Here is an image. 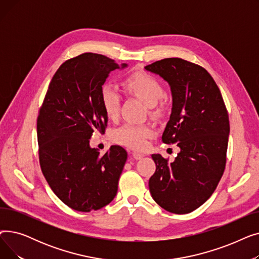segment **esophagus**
Segmentation results:
<instances>
[{
  "mask_svg": "<svg viewBox=\"0 0 259 259\" xmlns=\"http://www.w3.org/2000/svg\"><path fill=\"white\" fill-rule=\"evenodd\" d=\"M132 156H133L134 159H141V158H143L145 155H144L143 153H141V152L134 151V152H132Z\"/></svg>",
  "mask_w": 259,
  "mask_h": 259,
  "instance_id": "1",
  "label": "esophagus"
}]
</instances>
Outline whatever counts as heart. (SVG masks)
<instances>
[{"label":"heart","mask_w":259,"mask_h":259,"mask_svg":"<svg viewBox=\"0 0 259 259\" xmlns=\"http://www.w3.org/2000/svg\"><path fill=\"white\" fill-rule=\"evenodd\" d=\"M122 87L128 94L134 95L152 108V114L159 115L165 111L166 101L162 98L164 87L152 74L137 71L122 80ZM101 102L106 115L115 119L118 116L121 103L119 91L111 86L104 85L101 90ZM153 129L147 125L125 124L111 133L113 142L131 149L141 150L147 146L148 139L152 137Z\"/></svg>","instance_id":"heart-1"}]
</instances>
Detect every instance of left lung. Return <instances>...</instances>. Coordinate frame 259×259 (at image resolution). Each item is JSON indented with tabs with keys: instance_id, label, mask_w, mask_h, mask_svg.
I'll use <instances>...</instances> for the list:
<instances>
[{
	"instance_id": "obj_1",
	"label": "left lung",
	"mask_w": 259,
	"mask_h": 259,
	"mask_svg": "<svg viewBox=\"0 0 259 259\" xmlns=\"http://www.w3.org/2000/svg\"><path fill=\"white\" fill-rule=\"evenodd\" d=\"M145 69L170 85L172 112L161 140L181 149L173 162L152 154L156 170L149 189L162 209L187 214L208 200L224 174L230 133L227 108L219 86L199 65L169 58Z\"/></svg>"
}]
</instances>
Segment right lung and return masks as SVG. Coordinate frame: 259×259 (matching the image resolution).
<instances>
[{"label": "right lung", "mask_w": 259, "mask_h": 259, "mask_svg": "<svg viewBox=\"0 0 259 259\" xmlns=\"http://www.w3.org/2000/svg\"><path fill=\"white\" fill-rule=\"evenodd\" d=\"M125 67L92 52L67 60L54 73L39 108L40 169L54 194L75 211L99 210L116 195L127 152L115 145L101 155L89 140L107 127L102 86L109 73Z\"/></svg>", "instance_id": "right-lung-1"}]
</instances>
